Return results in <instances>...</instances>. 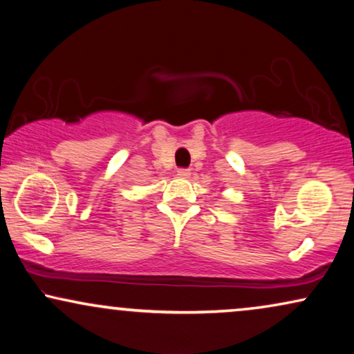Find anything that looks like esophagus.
Listing matches in <instances>:
<instances>
[{
	"label": "esophagus",
	"mask_w": 354,
	"mask_h": 354,
	"mask_svg": "<svg viewBox=\"0 0 354 354\" xmlns=\"http://www.w3.org/2000/svg\"><path fill=\"white\" fill-rule=\"evenodd\" d=\"M178 178H189L191 176V171L187 168H180L178 169Z\"/></svg>",
	"instance_id": "34e87169"
}]
</instances>
